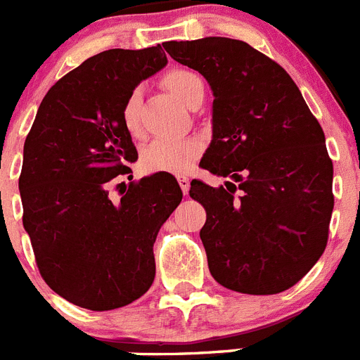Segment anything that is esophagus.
I'll return each mask as SVG.
<instances>
[{"label": "esophagus", "mask_w": 360, "mask_h": 360, "mask_svg": "<svg viewBox=\"0 0 360 360\" xmlns=\"http://www.w3.org/2000/svg\"><path fill=\"white\" fill-rule=\"evenodd\" d=\"M176 180H178V184H180V189H182L184 195H187V193H189V186H191L189 178L180 174V176H176Z\"/></svg>", "instance_id": "34e87169"}]
</instances>
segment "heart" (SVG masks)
<instances>
[{
	"mask_svg": "<svg viewBox=\"0 0 360 360\" xmlns=\"http://www.w3.org/2000/svg\"><path fill=\"white\" fill-rule=\"evenodd\" d=\"M162 84L184 104L189 106L195 94L203 88L196 73L184 68H174L164 73ZM122 124L131 136H141V91L133 90L122 106ZM202 142L198 139H157L142 151V169L146 173L178 174L189 167L202 155Z\"/></svg>",
	"mask_w": 360,
	"mask_h": 360,
	"instance_id": "obj_1",
	"label": "heart"
}]
</instances>
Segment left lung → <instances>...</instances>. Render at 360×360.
Listing matches in <instances>:
<instances>
[{
    "label": "left lung",
    "mask_w": 360,
    "mask_h": 360,
    "mask_svg": "<svg viewBox=\"0 0 360 360\" xmlns=\"http://www.w3.org/2000/svg\"><path fill=\"white\" fill-rule=\"evenodd\" d=\"M164 49L214 94L200 167L238 182H191V198L207 214L200 238L212 278L241 294L288 290L328 241L333 164L321 124L290 75L245 41L203 37Z\"/></svg>",
    "instance_id": "1"
}]
</instances>
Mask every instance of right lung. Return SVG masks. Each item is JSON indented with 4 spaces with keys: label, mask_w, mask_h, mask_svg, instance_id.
I'll use <instances>...</instances> for the list:
<instances>
[{
    "label": "right lung",
    "mask_w": 360,
    "mask_h": 360,
    "mask_svg": "<svg viewBox=\"0 0 360 360\" xmlns=\"http://www.w3.org/2000/svg\"><path fill=\"white\" fill-rule=\"evenodd\" d=\"M167 65L160 44L86 59L44 95L23 149V227L41 278L70 303L103 311L144 295L155 279L153 243L182 202L169 173L139 182V158L122 124L135 86Z\"/></svg>",
    "instance_id": "1"
}]
</instances>
